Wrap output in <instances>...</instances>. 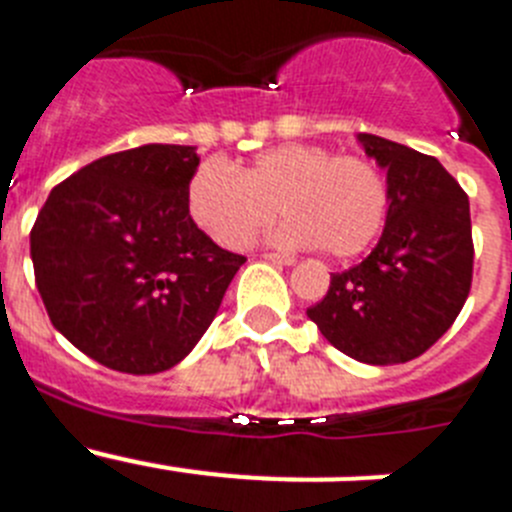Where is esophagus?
I'll list each match as a JSON object with an SVG mask.
<instances>
[{"mask_svg": "<svg viewBox=\"0 0 512 512\" xmlns=\"http://www.w3.org/2000/svg\"><path fill=\"white\" fill-rule=\"evenodd\" d=\"M264 259L271 261V264H279V266L295 264V259H292V256H279V253H264Z\"/></svg>", "mask_w": 512, "mask_h": 512, "instance_id": "1", "label": "esophagus"}]
</instances>
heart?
Segmentation results:
<instances>
[{"instance_id":"obj_1","label":"heart","mask_w":512,"mask_h":512,"mask_svg":"<svg viewBox=\"0 0 512 512\" xmlns=\"http://www.w3.org/2000/svg\"><path fill=\"white\" fill-rule=\"evenodd\" d=\"M189 215L212 241L243 248L274 217L282 248L320 246L336 259L364 251L387 217V182L361 156H336L312 143H282L261 151L235 171L223 158H207L187 187Z\"/></svg>"}]
</instances>
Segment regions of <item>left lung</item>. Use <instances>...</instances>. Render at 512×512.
Returning a JSON list of instances; mask_svg holds the SVG:
<instances>
[{
    "label": "left lung",
    "mask_w": 512,
    "mask_h": 512,
    "mask_svg": "<svg viewBox=\"0 0 512 512\" xmlns=\"http://www.w3.org/2000/svg\"><path fill=\"white\" fill-rule=\"evenodd\" d=\"M387 171V220L361 264L333 274L307 318L361 364H405L451 328L472 287L469 197L433 156L356 135Z\"/></svg>",
    "instance_id": "obj_1"
}]
</instances>
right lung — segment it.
<instances>
[{
	"label": "right lung",
	"instance_id": "add662e5",
	"mask_svg": "<svg viewBox=\"0 0 512 512\" xmlns=\"http://www.w3.org/2000/svg\"><path fill=\"white\" fill-rule=\"evenodd\" d=\"M197 166V148L166 143L102 156L48 194L30 230L53 328L115 372L179 364L246 264L189 215Z\"/></svg>",
	"mask_w": 512,
	"mask_h": 512
}]
</instances>
